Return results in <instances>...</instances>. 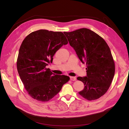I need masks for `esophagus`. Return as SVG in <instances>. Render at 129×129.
I'll return each mask as SVG.
<instances>
[{"label": "esophagus", "instance_id": "34e87169", "mask_svg": "<svg viewBox=\"0 0 129 129\" xmlns=\"http://www.w3.org/2000/svg\"><path fill=\"white\" fill-rule=\"evenodd\" d=\"M70 80H71V81H75L76 80V78L75 77L71 76L70 77Z\"/></svg>", "mask_w": 129, "mask_h": 129}]
</instances>
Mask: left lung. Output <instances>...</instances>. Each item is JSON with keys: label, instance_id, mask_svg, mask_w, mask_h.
<instances>
[{"label": "left lung", "instance_id": "8db88e82", "mask_svg": "<svg viewBox=\"0 0 129 129\" xmlns=\"http://www.w3.org/2000/svg\"><path fill=\"white\" fill-rule=\"evenodd\" d=\"M63 33L82 63L87 64V76L77 78L84 85L79 94L89 101L99 99L107 91L115 75V63L108 45L88 28Z\"/></svg>", "mask_w": 129, "mask_h": 129}]
</instances>
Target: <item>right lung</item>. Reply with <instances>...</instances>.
Listing matches in <instances>:
<instances>
[{"label": "right lung", "instance_id": "add662e5", "mask_svg": "<svg viewBox=\"0 0 129 129\" xmlns=\"http://www.w3.org/2000/svg\"><path fill=\"white\" fill-rule=\"evenodd\" d=\"M67 44L62 32L46 29L31 33L23 40L19 51L17 70L33 99L41 102L49 101L69 80L68 76L55 75L46 67L52 63L57 50Z\"/></svg>", "mask_w": 129, "mask_h": 129}]
</instances>
